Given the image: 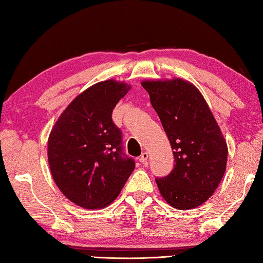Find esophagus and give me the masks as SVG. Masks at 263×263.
I'll return each instance as SVG.
<instances>
[{
	"label": "esophagus",
	"mask_w": 263,
	"mask_h": 263,
	"mask_svg": "<svg viewBox=\"0 0 263 263\" xmlns=\"http://www.w3.org/2000/svg\"><path fill=\"white\" fill-rule=\"evenodd\" d=\"M148 158H149V155H148V153H142V155L140 156V158H139V160H140V163H141V164L146 165V164H147V161H148Z\"/></svg>",
	"instance_id": "esophagus-1"
}]
</instances>
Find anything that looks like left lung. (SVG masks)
I'll use <instances>...</instances> for the list:
<instances>
[{
    "label": "left lung",
    "instance_id": "left-lung-1",
    "mask_svg": "<svg viewBox=\"0 0 263 263\" xmlns=\"http://www.w3.org/2000/svg\"><path fill=\"white\" fill-rule=\"evenodd\" d=\"M142 87L157 111L175 158L170 175L156 178L161 197L173 208L204 203L224 177L228 148L199 89L180 78L144 80Z\"/></svg>",
    "mask_w": 263,
    "mask_h": 263
}]
</instances>
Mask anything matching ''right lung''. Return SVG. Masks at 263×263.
<instances>
[{"mask_svg": "<svg viewBox=\"0 0 263 263\" xmlns=\"http://www.w3.org/2000/svg\"><path fill=\"white\" fill-rule=\"evenodd\" d=\"M130 89L113 79L95 83L72 100L49 133L53 180L81 208L110 204L135 170V160L123 157L122 133L111 120V111Z\"/></svg>", "mask_w": 263, "mask_h": 263, "instance_id": "right-lung-1", "label": "right lung"}]
</instances>
